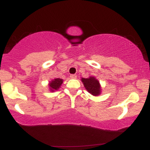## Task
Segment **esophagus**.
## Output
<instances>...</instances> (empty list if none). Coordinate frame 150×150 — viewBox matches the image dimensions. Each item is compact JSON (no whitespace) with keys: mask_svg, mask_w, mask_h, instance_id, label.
<instances>
[{"mask_svg":"<svg viewBox=\"0 0 150 150\" xmlns=\"http://www.w3.org/2000/svg\"><path fill=\"white\" fill-rule=\"evenodd\" d=\"M70 78L72 79H76L77 78V75H75V74H73V75H70Z\"/></svg>","mask_w":150,"mask_h":150,"instance_id":"34e87169","label":"esophagus"}]
</instances>
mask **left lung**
Returning <instances> with one entry per match:
<instances>
[{"mask_svg":"<svg viewBox=\"0 0 150 150\" xmlns=\"http://www.w3.org/2000/svg\"><path fill=\"white\" fill-rule=\"evenodd\" d=\"M82 82L84 86L88 92L94 96H97L100 94L101 87L99 82L94 77H90L89 78H82Z\"/></svg>","mask_w":150,"mask_h":150,"instance_id":"1","label":"left lung"}]
</instances>
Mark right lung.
<instances>
[{
	"label": "right lung",
	"instance_id": "right-lung-1",
	"mask_svg": "<svg viewBox=\"0 0 150 150\" xmlns=\"http://www.w3.org/2000/svg\"><path fill=\"white\" fill-rule=\"evenodd\" d=\"M62 83H63V80H62V79H54V80L51 81V83L49 84V87L50 88H51V90L52 91V92L54 90H57V89L61 87Z\"/></svg>",
	"mask_w": 150,
	"mask_h": 150
}]
</instances>
